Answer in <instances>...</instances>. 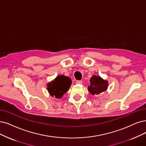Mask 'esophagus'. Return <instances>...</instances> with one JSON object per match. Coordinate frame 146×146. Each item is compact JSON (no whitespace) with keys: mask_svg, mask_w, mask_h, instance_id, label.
Instances as JSON below:
<instances>
[{"mask_svg":"<svg viewBox=\"0 0 146 146\" xmlns=\"http://www.w3.org/2000/svg\"><path fill=\"white\" fill-rule=\"evenodd\" d=\"M76 83L77 84H82V80H76Z\"/></svg>","mask_w":146,"mask_h":146,"instance_id":"esophagus-1","label":"esophagus"}]
</instances>
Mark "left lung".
<instances>
[{"instance_id": "8db88e82", "label": "left lung", "mask_w": 146, "mask_h": 146, "mask_svg": "<svg viewBox=\"0 0 146 146\" xmlns=\"http://www.w3.org/2000/svg\"><path fill=\"white\" fill-rule=\"evenodd\" d=\"M90 85L88 87L89 92L94 96L99 95L105 92L108 87V81L104 80L100 76L93 75L90 79Z\"/></svg>"}]
</instances>
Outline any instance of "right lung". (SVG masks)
<instances>
[{
    "label": "right lung",
    "mask_w": 146,
    "mask_h": 146,
    "mask_svg": "<svg viewBox=\"0 0 146 146\" xmlns=\"http://www.w3.org/2000/svg\"><path fill=\"white\" fill-rule=\"evenodd\" d=\"M72 85V80L64 75H59L55 79L47 84V90L53 98L60 99L67 92Z\"/></svg>",
    "instance_id": "add662e5"
}]
</instances>
